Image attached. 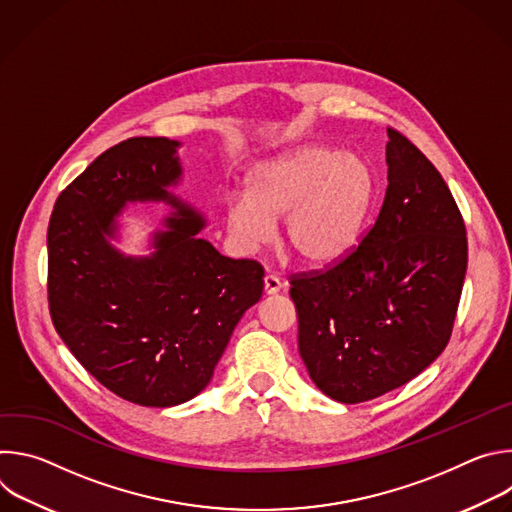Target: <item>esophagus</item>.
<instances>
[{
  "instance_id": "esophagus-1",
  "label": "esophagus",
  "mask_w": 512,
  "mask_h": 512,
  "mask_svg": "<svg viewBox=\"0 0 512 512\" xmlns=\"http://www.w3.org/2000/svg\"><path fill=\"white\" fill-rule=\"evenodd\" d=\"M263 287H265V294H277V291L283 287V283H281V279L277 277V275H273V273H267L265 277H263Z\"/></svg>"
}]
</instances>
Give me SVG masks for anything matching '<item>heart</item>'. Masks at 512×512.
<instances>
[{
    "mask_svg": "<svg viewBox=\"0 0 512 512\" xmlns=\"http://www.w3.org/2000/svg\"><path fill=\"white\" fill-rule=\"evenodd\" d=\"M371 196V172L358 158L310 145L261 166L251 194L229 198V229L257 247L271 237V218L285 216V247L308 265H330L354 245Z\"/></svg>",
    "mask_w": 512,
    "mask_h": 512,
    "instance_id": "1",
    "label": "heart"
}]
</instances>
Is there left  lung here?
<instances>
[{
	"mask_svg": "<svg viewBox=\"0 0 512 512\" xmlns=\"http://www.w3.org/2000/svg\"><path fill=\"white\" fill-rule=\"evenodd\" d=\"M387 135L375 223L334 265L289 275L302 360L346 405L409 383L442 354L468 265L466 225L442 174L401 131Z\"/></svg>",
	"mask_w": 512,
	"mask_h": 512,
	"instance_id": "left-lung-1",
	"label": "left lung"
}]
</instances>
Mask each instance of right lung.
<instances>
[{"instance_id": "right-lung-1", "label": "right lung", "mask_w": 512, "mask_h": 512, "mask_svg": "<svg viewBox=\"0 0 512 512\" xmlns=\"http://www.w3.org/2000/svg\"><path fill=\"white\" fill-rule=\"evenodd\" d=\"M178 141L131 137L103 152L58 196L48 223V308L68 350L103 387L143 407H172L212 379L241 316L263 294V267L196 235L202 218L168 194ZM179 210L152 258H123L106 241L127 202Z\"/></svg>"}]
</instances>
